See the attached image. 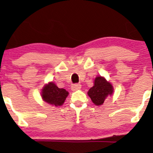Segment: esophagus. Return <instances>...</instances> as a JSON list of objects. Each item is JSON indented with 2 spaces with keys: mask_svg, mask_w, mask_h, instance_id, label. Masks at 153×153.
<instances>
[{
  "mask_svg": "<svg viewBox=\"0 0 153 153\" xmlns=\"http://www.w3.org/2000/svg\"><path fill=\"white\" fill-rule=\"evenodd\" d=\"M81 85L78 84V83H76V84H73L71 86V89L72 90V91H76V90L81 89Z\"/></svg>",
  "mask_w": 153,
  "mask_h": 153,
  "instance_id": "1",
  "label": "esophagus"
}]
</instances>
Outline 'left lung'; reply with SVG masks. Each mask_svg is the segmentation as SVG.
<instances>
[{
  "label": "left lung",
  "mask_w": 153,
  "mask_h": 153,
  "mask_svg": "<svg viewBox=\"0 0 153 153\" xmlns=\"http://www.w3.org/2000/svg\"><path fill=\"white\" fill-rule=\"evenodd\" d=\"M113 92L114 87L111 83L106 81L104 77L97 76L94 81V86L90 88L87 94L93 103L99 106L102 105L106 98L111 96Z\"/></svg>",
  "instance_id": "left-lung-1"
}]
</instances>
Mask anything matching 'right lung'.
I'll return each instance as SVG.
<instances>
[{"label": "right lung", "mask_w": 153, "mask_h": 153, "mask_svg": "<svg viewBox=\"0 0 153 153\" xmlns=\"http://www.w3.org/2000/svg\"><path fill=\"white\" fill-rule=\"evenodd\" d=\"M68 94L69 92L67 90L60 89L52 81L45 85L41 91L43 100L56 107L63 105Z\"/></svg>", "instance_id": "obj_1"}]
</instances>
